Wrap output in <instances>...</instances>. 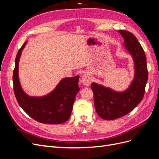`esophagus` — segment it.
Segmentation results:
<instances>
[{
    "label": "esophagus",
    "instance_id": "1",
    "mask_svg": "<svg viewBox=\"0 0 159 159\" xmlns=\"http://www.w3.org/2000/svg\"><path fill=\"white\" fill-rule=\"evenodd\" d=\"M81 80L85 85L89 86L91 82V77L89 74H85L81 78Z\"/></svg>",
    "mask_w": 159,
    "mask_h": 159
}]
</instances>
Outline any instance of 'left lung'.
I'll return each instance as SVG.
<instances>
[{
  "instance_id": "obj_1",
  "label": "left lung",
  "mask_w": 159,
  "mask_h": 159,
  "mask_svg": "<svg viewBox=\"0 0 159 159\" xmlns=\"http://www.w3.org/2000/svg\"><path fill=\"white\" fill-rule=\"evenodd\" d=\"M124 38V46L133 56L134 63V78L129 88L117 92L102 85L92 83L94 105L99 117L113 120L129 113L137 107L145 94L148 80V70L145 51L133 34L127 30H118Z\"/></svg>"
}]
</instances>
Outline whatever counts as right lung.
I'll return each mask as SVG.
<instances>
[{"label":"right lung","instance_id":"obj_1","mask_svg":"<svg viewBox=\"0 0 159 159\" xmlns=\"http://www.w3.org/2000/svg\"><path fill=\"white\" fill-rule=\"evenodd\" d=\"M24 43L18 50L13 71L14 92L20 107L36 121L46 124H61L69 119L75 96L80 91L79 77L66 78L60 81L52 92L44 97H30L22 90L18 79V63Z\"/></svg>","mask_w":159,"mask_h":159}]
</instances>
